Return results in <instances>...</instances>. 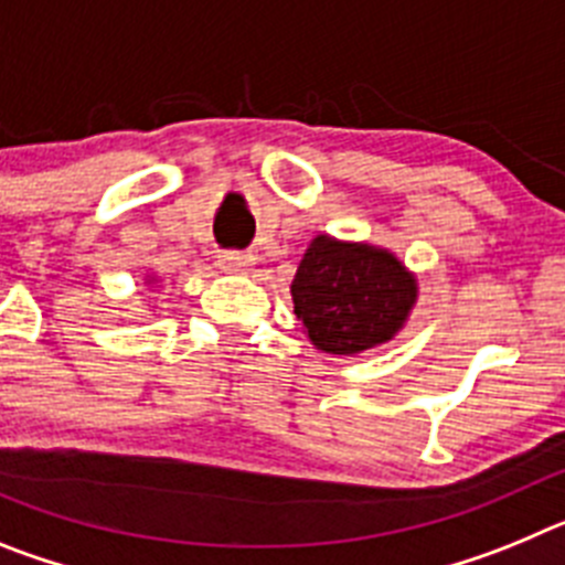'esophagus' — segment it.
<instances>
[{"instance_id":"34e87169","label":"esophagus","mask_w":565,"mask_h":565,"mask_svg":"<svg viewBox=\"0 0 565 565\" xmlns=\"http://www.w3.org/2000/svg\"><path fill=\"white\" fill-rule=\"evenodd\" d=\"M217 266L228 274H246L254 266V254L248 252H223L217 257Z\"/></svg>"}]
</instances>
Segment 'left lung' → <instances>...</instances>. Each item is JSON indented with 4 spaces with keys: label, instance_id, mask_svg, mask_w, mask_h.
Wrapping results in <instances>:
<instances>
[{
    "label": "left lung",
    "instance_id": "obj_1",
    "mask_svg": "<svg viewBox=\"0 0 565 565\" xmlns=\"http://www.w3.org/2000/svg\"><path fill=\"white\" fill-rule=\"evenodd\" d=\"M294 313L326 353H359L396 337L416 279L391 252L319 234L291 282Z\"/></svg>",
    "mask_w": 565,
    "mask_h": 565
}]
</instances>
